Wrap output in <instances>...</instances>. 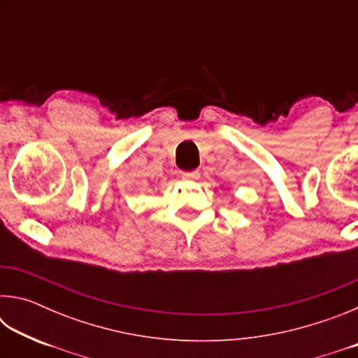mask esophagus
Returning <instances> with one entry per match:
<instances>
[{
    "label": "esophagus",
    "instance_id": "1",
    "mask_svg": "<svg viewBox=\"0 0 358 358\" xmlns=\"http://www.w3.org/2000/svg\"><path fill=\"white\" fill-rule=\"evenodd\" d=\"M199 177V172L192 171V172H181V178L186 180V181H191V180H196Z\"/></svg>",
    "mask_w": 358,
    "mask_h": 358
}]
</instances>
